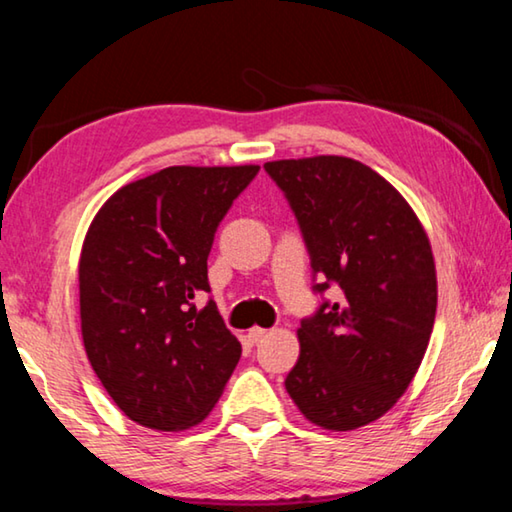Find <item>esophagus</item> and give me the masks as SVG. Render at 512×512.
Here are the masks:
<instances>
[{
	"label": "esophagus",
	"instance_id": "obj_1",
	"mask_svg": "<svg viewBox=\"0 0 512 512\" xmlns=\"http://www.w3.org/2000/svg\"><path fill=\"white\" fill-rule=\"evenodd\" d=\"M266 332H269V330L255 326V328L248 330V339H250V342H259V339H262V337L266 335Z\"/></svg>",
	"mask_w": 512,
	"mask_h": 512
}]
</instances>
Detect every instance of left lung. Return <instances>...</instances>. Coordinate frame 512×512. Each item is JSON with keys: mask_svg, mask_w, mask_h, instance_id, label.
I'll return each mask as SVG.
<instances>
[{"mask_svg": "<svg viewBox=\"0 0 512 512\" xmlns=\"http://www.w3.org/2000/svg\"><path fill=\"white\" fill-rule=\"evenodd\" d=\"M264 170L285 193L312 264L314 314L285 387L328 431L383 417L408 389L431 339L437 280L431 243L408 202L348 157L282 159ZM338 287V298L322 296Z\"/></svg>", "mask_w": 512, "mask_h": 512, "instance_id": "8db88e82", "label": "left lung"}]
</instances>
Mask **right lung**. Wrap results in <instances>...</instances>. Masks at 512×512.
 Wrapping results in <instances>:
<instances>
[{"instance_id":"obj_1","label":"right lung","mask_w":512,"mask_h":512,"mask_svg":"<svg viewBox=\"0 0 512 512\" xmlns=\"http://www.w3.org/2000/svg\"><path fill=\"white\" fill-rule=\"evenodd\" d=\"M259 166H170L113 193L79 259L81 335L109 396L136 424L184 431L212 412L241 344L209 291L207 257Z\"/></svg>"}]
</instances>
